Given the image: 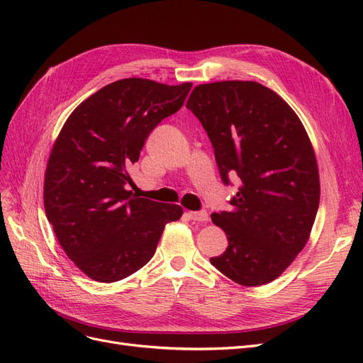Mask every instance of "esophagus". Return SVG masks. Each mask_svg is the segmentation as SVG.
I'll return each mask as SVG.
<instances>
[{
  "label": "esophagus",
  "mask_w": 363,
  "mask_h": 363,
  "mask_svg": "<svg viewBox=\"0 0 363 363\" xmlns=\"http://www.w3.org/2000/svg\"><path fill=\"white\" fill-rule=\"evenodd\" d=\"M188 215L191 219H194V221H200V223H203V221H207L208 219V215H207V212L206 211H199V212H188L186 213Z\"/></svg>",
  "instance_id": "34e87169"
}]
</instances>
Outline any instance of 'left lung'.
Returning <instances> with one entry per match:
<instances>
[{"instance_id":"left-lung-1","label":"left lung","mask_w":363,"mask_h":363,"mask_svg":"<svg viewBox=\"0 0 363 363\" xmlns=\"http://www.w3.org/2000/svg\"><path fill=\"white\" fill-rule=\"evenodd\" d=\"M186 107L200 119L224 184L240 186L212 213L228 247L211 263L242 286L276 280L309 239L320 206L315 152L289 104L256 82L196 86Z\"/></svg>"}]
</instances>
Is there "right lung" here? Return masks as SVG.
<instances>
[{"mask_svg": "<svg viewBox=\"0 0 363 363\" xmlns=\"http://www.w3.org/2000/svg\"><path fill=\"white\" fill-rule=\"evenodd\" d=\"M192 83L124 79L69 115L47 164L43 206L59 244L87 277L123 280L150 262L177 204L138 199L127 184L147 138L179 112Z\"/></svg>", "mask_w": 363, "mask_h": 363, "instance_id": "1", "label": "right lung"}]
</instances>
